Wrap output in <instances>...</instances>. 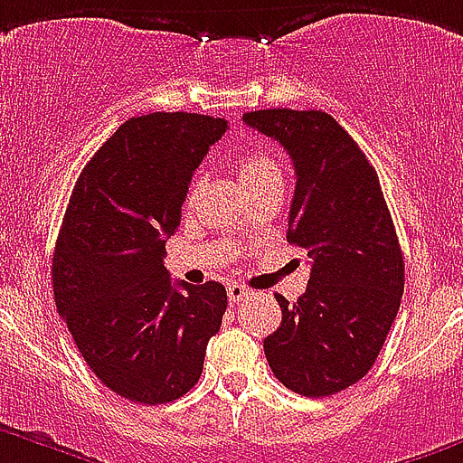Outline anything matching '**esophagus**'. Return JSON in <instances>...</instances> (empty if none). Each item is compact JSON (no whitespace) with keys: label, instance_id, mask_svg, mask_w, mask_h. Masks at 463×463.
<instances>
[{"label":"esophagus","instance_id":"34e87169","mask_svg":"<svg viewBox=\"0 0 463 463\" xmlns=\"http://www.w3.org/2000/svg\"><path fill=\"white\" fill-rule=\"evenodd\" d=\"M249 295H251V290H249L247 286H241V283H231V286H228V299H231V304L241 302V299H247Z\"/></svg>","mask_w":463,"mask_h":463}]
</instances>
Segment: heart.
Listing matches in <instances>:
<instances>
[{
  "instance_id": "b5f03b06",
  "label": "heart",
  "mask_w": 463,
  "mask_h": 463,
  "mask_svg": "<svg viewBox=\"0 0 463 463\" xmlns=\"http://www.w3.org/2000/svg\"><path fill=\"white\" fill-rule=\"evenodd\" d=\"M240 173L244 184H256V182L265 180H279L281 177V170H279V164L274 161L272 154L262 152V149H251V152H244V156L240 159ZM203 177L198 175L194 182H191L189 195L194 198L198 191H201Z\"/></svg>"
}]
</instances>
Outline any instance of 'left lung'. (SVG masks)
<instances>
[{
  "label": "left lung",
  "instance_id": "1",
  "mask_svg": "<svg viewBox=\"0 0 463 463\" xmlns=\"http://www.w3.org/2000/svg\"><path fill=\"white\" fill-rule=\"evenodd\" d=\"M295 165L288 241L309 256L298 302L277 295L281 325L265 339L274 376L302 397H330L366 376L397 318L403 256L364 152L323 110L244 112Z\"/></svg>",
  "mask_w": 463,
  "mask_h": 463
}]
</instances>
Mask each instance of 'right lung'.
Wrapping results in <instances>:
<instances>
[{"label":"right lung","instance_id":"add662e5","mask_svg":"<svg viewBox=\"0 0 463 463\" xmlns=\"http://www.w3.org/2000/svg\"><path fill=\"white\" fill-rule=\"evenodd\" d=\"M228 122L152 112L124 122L82 168L52 256V290L99 381L145 406L198 383L228 295L219 281H170L165 240L177 231L191 175Z\"/></svg>","mask_w":463,"mask_h":463}]
</instances>
